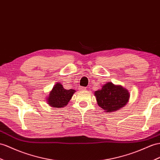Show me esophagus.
<instances>
[{
	"instance_id": "obj_1",
	"label": "esophagus",
	"mask_w": 160,
	"mask_h": 160,
	"mask_svg": "<svg viewBox=\"0 0 160 160\" xmlns=\"http://www.w3.org/2000/svg\"><path fill=\"white\" fill-rule=\"evenodd\" d=\"M79 90H80V91H85V90H87V88L84 87H80Z\"/></svg>"
}]
</instances>
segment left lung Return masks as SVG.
I'll use <instances>...</instances> for the list:
<instances>
[{
  "label": "left lung",
  "instance_id": "left-lung-1",
  "mask_svg": "<svg viewBox=\"0 0 160 160\" xmlns=\"http://www.w3.org/2000/svg\"><path fill=\"white\" fill-rule=\"evenodd\" d=\"M98 105L106 112H113L121 109L128 102L130 94L128 90L120 85L108 82L101 90L95 92Z\"/></svg>",
  "mask_w": 160,
  "mask_h": 160
}]
</instances>
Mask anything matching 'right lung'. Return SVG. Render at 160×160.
<instances>
[{"label": "right lung", "instance_id": "1", "mask_svg": "<svg viewBox=\"0 0 160 160\" xmlns=\"http://www.w3.org/2000/svg\"><path fill=\"white\" fill-rule=\"evenodd\" d=\"M75 92V90L73 89H65L62 84L57 82L48 94L47 99L48 104L52 108H55L65 107L68 105Z\"/></svg>", "mask_w": 160, "mask_h": 160}]
</instances>
